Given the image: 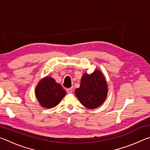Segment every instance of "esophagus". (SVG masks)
Masks as SVG:
<instances>
[{
  "mask_svg": "<svg viewBox=\"0 0 150 150\" xmlns=\"http://www.w3.org/2000/svg\"><path fill=\"white\" fill-rule=\"evenodd\" d=\"M67 93H71L73 92V89L72 88H67Z\"/></svg>",
  "mask_w": 150,
  "mask_h": 150,
  "instance_id": "obj_1",
  "label": "esophagus"
}]
</instances>
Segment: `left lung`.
<instances>
[{
    "mask_svg": "<svg viewBox=\"0 0 150 150\" xmlns=\"http://www.w3.org/2000/svg\"><path fill=\"white\" fill-rule=\"evenodd\" d=\"M75 95L80 103L88 109L98 107L105 100L108 86L103 73L96 69L88 75L85 73L81 80L79 88L75 89Z\"/></svg>",
    "mask_w": 150,
    "mask_h": 150,
    "instance_id": "left-lung-1",
    "label": "left lung"
}]
</instances>
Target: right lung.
I'll list each match as a JSON object with an SVG mask.
<instances>
[{
    "label": "right lung",
    "instance_id": "right-lung-1",
    "mask_svg": "<svg viewBox=\"0 0 150 150\" xmlns=\"http://www.w3.org/2000/svg\"><path fill=\"white\" fill-rule=\"evenodd\" d=\"M35 93L40 105L47 108L57 106L66 95L62 86L50 77H44L38 83Z\"/></svg>",
    "mask_w": 150,
    "mask_h": 150
}]
</instances>
